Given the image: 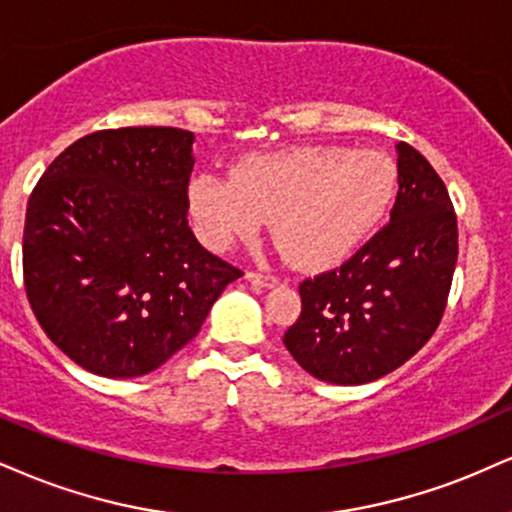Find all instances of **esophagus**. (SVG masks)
Wrapping results in <instances>:
<instances>
[{"mask_svg":"<svg viewBox=\"0 0 512 512\" xmlns=\"http://www.w3.org/2000/svg\"><path fill=\"white\" fill-rule=\"evenodd\" d=\"M245 281H250L255 288H274L276 279L269 274H260V272H248L245 274Z\"/></svg>","mask_w":512,"mask_h":512,"instance_id":"obj_1","label":"esophagus"}]
</instances>
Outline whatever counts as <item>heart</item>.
I'll use <instances>...</instances> for the list:
<instances>
[{"mask_svg": "<svg viewBox=\"0 0 512 512\" xmlns=\"http://www.w3.org/2000/svg\"><path fill=\"white\" fill-rule=\"evenodd\" d=\"M396 188V164L379 150L291 147L243 157L231 169V181L195 176L188 209L209 250H229L272 221L288 262L326 269L346 262L377 231Z\"/></svg>", "mask_w": 512, "mask_h": 512, "instance_id": "1", "label": "heart"}]
</instances>
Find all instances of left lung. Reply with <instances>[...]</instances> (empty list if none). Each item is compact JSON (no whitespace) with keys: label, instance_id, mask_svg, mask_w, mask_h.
I'll list each match as a JSON object with an SVG mask.
<instances>
[{"label":"left lung","instance_id":"8db88e82","mask_svg":"<svg viewBox=\"0 0 512 512\" xmlns=\"http://www.w3.org/2000/svg\"><path fill=\"white\" fill-rule=\"evenodd\" d=\"M391 221L341 269L300 283L303 312L283 346L338 386L377 381L432 338L458 262V221L432 164L398 143Z\"/></svg>","mask_w":512,"mask_h":512}]
</instances>
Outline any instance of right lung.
<instances>
[{"label": "right lung", "instance_id": "add662e5", "mask_svg": "<svg viewBox=\"0 0 512 512\" xmlns=\"http://www.w3.org/2000/svg\"><path fill=\"white\" fill-rule=\"evenodd\" d=\"M193 143L190 131L164 126L90 133L47 166L30 195V307L54 346L92 374L155 372L243 276L188 226Z\"/></svg>", "mask_w": 512, "mask_h": 512}]
</instances>
